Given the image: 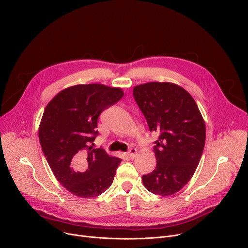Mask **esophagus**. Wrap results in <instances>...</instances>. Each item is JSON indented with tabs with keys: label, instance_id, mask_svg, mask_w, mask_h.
<instances>
[{
	"label": "esophagus",
	"instance_id": "obj_1",
	"mask_svg": "<svg viewBox=\"0 0 248 248\" xmlns=\"http://www.w3.org/2000/svg\"><path fill=\"white\" fill-rule=\"evenodd\" d=\"M136 154H137V150L136 149H131L129 150L128 152H127V155H128V158H131V159H133L135 155H136Z\"/></svg>",
	"mask_w": 248,
	"mask_h": 248
}]
</instances>
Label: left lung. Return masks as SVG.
<instances>
[{
	"instance_id": "1",
	"label": "left lung",
	"mask_w": 248,
	"mask_h": 248,
	"mask_svg": "<svg viewBox=\"0 0 248 248\" xmlns=\"http://www.w3.org/2000/svg\"><path fill=\"white\" fill-rule=\"evenodd\" d=\"M133 94L150 131L159 135L154 142L157 166L142 175V183L153 194L173 195L188 183L200 162L206 137L201 112L187 91L173 83H145Z\"/></svg>"
}]
</instances>
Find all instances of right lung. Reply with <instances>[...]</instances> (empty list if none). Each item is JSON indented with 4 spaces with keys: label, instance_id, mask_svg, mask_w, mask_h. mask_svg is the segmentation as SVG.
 <instances>
[{
    "label": "right lung",
    "instance_id": "right-lung-1",
    "mask_svg": "<svg viewBox=\"0 0 248 248\" xmlns=\"http://www.w3.org/2000/svg\"><path fill=\"white\" fill-rule=\"evenodd\" d=\"M124 96L121 88L79 84L62 90L46 107L39 140L59 183L75 196L96 197L113 182L121 159L93 149L100 113Z\"/></svg>",
    "mask_w": 248,
    "mask_h": 248
}]
</instances>
